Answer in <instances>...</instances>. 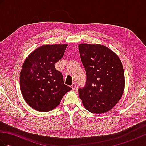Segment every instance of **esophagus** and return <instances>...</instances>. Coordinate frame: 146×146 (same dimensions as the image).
<instances>
[{"mask_svg": "<svg viewBox=\"0 0 146 146\" xmlns=\"http://www.w3.org/2000/svg\"><path fill=\"white\" fill-rule=\"evenodd\" d=\"M76 85L75 84V83H73L72 85H71V88H72L73 90H75L76 88Z\"/></svg>", "mask_w": 146, "mask_h": 146, "instance_id": "34e87169", "label": "esophagus"}]
</instances>
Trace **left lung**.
I'll list each match as a JSON object with an SVG mask.
<instances>
[{
    "mask_svg": "<svg viewBox=\"0 0 146 146\" xmlns=\"http://www.w3.org/2000/svg\"><path fill=\"white\" fill-rule=\"evenodd\" d=\"M78 48L86 74L85 86L78 89L79 97L90 112H107L120 100L124 90L122 62L104 45L80 44Z\"/></svg>",
    "mask_w": 146,
    "mask_h": 146,
    "instance_id": "obj_1",
    "label": "left lung"
}]
</instances>
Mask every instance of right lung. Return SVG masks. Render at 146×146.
<instances>
[{
	"instance_id": "right-lung-1",
	"label": "right lung",
	"mask_w": 146,
	"mask_h": 146,
	"mask_svg": "<svg viewBox=\"0 0 146 146\" xmlns=\"http://www.w3.org/2000/svg\"><path fill=\"white\" fill-rule=\"evenodd\" d=\"M67 46L43 45L24 62L20 74L21 91L26 103L36 110L45 112L54 109L71 90L64 84L63 75L54 66L63 56Z\"/></svg>"
}]
</instances>
